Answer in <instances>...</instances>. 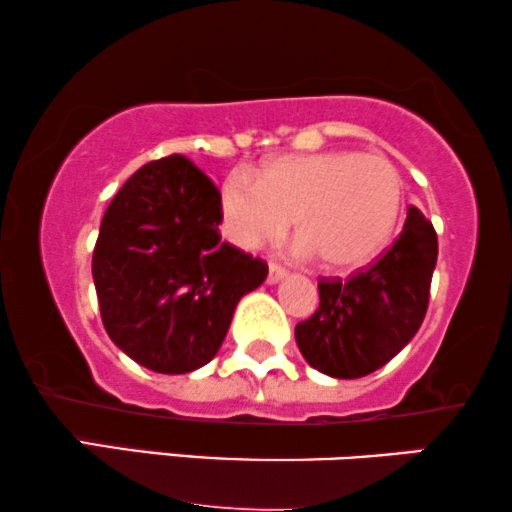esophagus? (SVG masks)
<instances>
[{
	"label": "esophagus",
	"mask_w": 512,
	"mask_h": 512,
	"mask_svg": "<svg viewBox=\"0 0 512 512\" xmlns=\"http://www.w3.org/2000/svg\"><path fill=\"white\" fill-rule=\"evenodd\" d=\"M284 277H286V270L282 268V265H277V263H270L268 265V284L282 282Z\"/></svg>",
	"instance_id": "obj_1"
}]
</instances>
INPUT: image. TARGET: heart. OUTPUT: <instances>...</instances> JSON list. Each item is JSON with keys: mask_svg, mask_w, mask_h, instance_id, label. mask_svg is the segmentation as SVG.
I'll list each match as a JSON object with an SVG mask.
<instances>
[{"mask_svg": "<svg viewBox=\"0 0 512 512\" xmlns=\"http://www.w3.org/2000/svg\"><path fill=\"white\" fill-rule=\"evenodd\" d=\"M403 207V179L382 156L314 153L272 160L256 177L230 174L219 188V226L242 251L296 228L298 251L328 270H354L380 254Z\"/></svg>", "mask_w": 512, "mask_h": 512, "instance_id": "obj_1", "label": "heart"}]
</instances>
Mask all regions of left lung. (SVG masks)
Listing matches in <instances>:
<instances>
[{"instance_id": "left-lung-1", "label": "left lung", "mask_w": 512, "mask_h": 512, "mask_svg": "<svg viewBox=\"0 0 512 512\" xmlns=\"http://www.w3.org/2000/svg\"><path fill=\"white\" fill-rule=\"evenodd\" d=\"M436 258V230L410 207L398 240L373 265L349 279H319V310L296 326L305 361L338 380L389 363L422 326Z\"/></svg>"}]
</instances>
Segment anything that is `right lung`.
<instances>
[{
  "label": "right lung",
  "instance_id": "add662e5",
  "mask_svg": "<svg viewBox=\"0 0 512 512\" xmlns=\"http://www.w3.org/2000/svg\"><path fill=\"white\" fill-rule=\"evenodd\" d=\"M261 258L219 235V188L186 156L132 174L104 212L93 251L102 324L139 366L184 375L209 363Z\"/></svg>",
  "mask_w": 512,
  "mask_h": 512
}]
</instances>
